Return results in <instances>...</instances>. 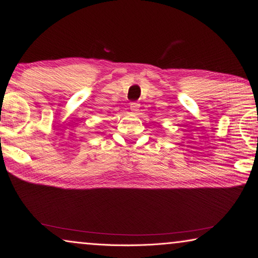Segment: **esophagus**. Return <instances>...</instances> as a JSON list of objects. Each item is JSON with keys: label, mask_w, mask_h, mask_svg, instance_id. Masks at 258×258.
<instances>
[{"label": "esophagus", "mask_w": 258, "mask_h": 258, "mask_svg": "<svg viewBox=\"0 0 258 258\" xmlns=\"http://www.w3.org/2000/svg\"><path fill=\"white\" fill-rule=\"evenodd\" d=\"M140 103H138V102H132L130 104V108H131V111L132 112H134V113H136L139 111V108H140Z\"/></svg>", "instance_id": "1"}]
</instances>
